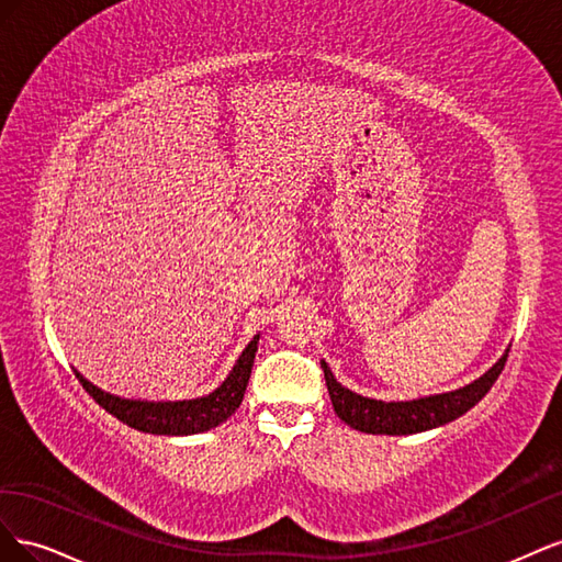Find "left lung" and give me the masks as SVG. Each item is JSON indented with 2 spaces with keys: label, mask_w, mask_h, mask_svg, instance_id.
I'll return each instance as SVG.
<instances>
[{
  "label": "left lung",
  "mask_w": 562,
  "mask_h": 562,
  "mask_svg": "<svg viewBox=\"0 0 562 562\" xmlns=\"http://www.w3.org/2000/svg\"><path fill=\"white\" fill-rule=\"evenodd\" d=\"M506 356L508 351L485 372V375L473 380L467 386L446 391V394H434V396H424L415 401H391V403L353 394V391H349L347 386H342L335 380L326 361H321V368H323V375H326L328 394H330L335 413L345 424H349L351 429L363 431V434L407 436V434H419V431L443 427V424L469 413L499 378V372L504 370V363H506Z\"/></svg>",
  "instance_id": "obj_1"
}]
</instances>
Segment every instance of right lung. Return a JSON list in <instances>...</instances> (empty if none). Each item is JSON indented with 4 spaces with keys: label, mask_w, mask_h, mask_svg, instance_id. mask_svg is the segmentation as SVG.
<instances>
[{
    "label": "right lung",
    "mask_w": 562,
    "mask_h": 562,
    "mask_svg": "<svg viewBox=\"0 0 562 562\" xmlns=\"http://www.w3.org/2000/svg\"><path fill=\"white\" fill-rule=\"evenodd\" d=\"M258 339L260 335H255L250 339L248 347L241 351L239 361L234 363L232 372L223 384H220L215 391H211L209 396L190 398V401L119 398L91 384L81 375V372L75 370V375L100 407H105L110 415H114L119 422L128 424L131 429L157 434V436H192V434L215 429L217 424H223L236 407L241 405L248 380H250L255 351H258Z\"/></svg>",
    "instance_id": "right-lung-1"
}]
</instances>
